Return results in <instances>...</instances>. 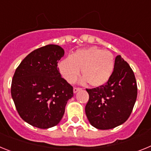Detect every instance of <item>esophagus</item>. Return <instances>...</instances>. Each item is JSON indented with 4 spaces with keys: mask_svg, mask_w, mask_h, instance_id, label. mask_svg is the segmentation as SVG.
Here are the masks:
<instances>
[{
    "mask_svg": "<svg viewBox=\"0 0 151 151\" xmlns=\"http://www.w3.org/2000/svg\"><path fill=\"white\" fill-rule=\"evenodd\" d=\"M82 88H76V87H75L74 88H73V92L74 93H77V92L78 91H80Z\"/></svg>",
    "mask_w": 151,
    "mask_h": 151,
    "instance_id": "obj_1",
    "label": "esophagus"
}]
</instances>
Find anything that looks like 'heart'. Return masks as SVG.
<instances>
[{"label":"heart","instance_id":"1","mask_svg":"<svg viewBox=\"0 0 151 151\" xmlns=\"http://www.w3.org/2000/svg\"><path fill=\"white\" fill-rule=\"evenodd\" d=\"M114 68L113 54L97 47L76 50L59 63L60 72L68 82L74 83L82 69V82H88L94 87L105 85L111 78Z\"/></svg>","mask_w":151,"mask_h":151}]
</instances>
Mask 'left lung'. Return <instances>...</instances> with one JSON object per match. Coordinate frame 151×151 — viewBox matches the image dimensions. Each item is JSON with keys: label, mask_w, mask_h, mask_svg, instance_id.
<instances>
[{"label": "left lung", "mask_w": 151, "mask_h": 151, "mask_svg": "<svg viewBox=\"0 0 151 151\" xmlns=\"http://www.w3.org/2000/svg\"><path fill=\"white\" fill-rule=\"evenodd\" d=\"M89 100L85 113L91 125L98 129H111L127 120L135 104L138 88L134 72L120 55L105 85L86 89Z\"/></svg>", "instance_id": "8db88e82"}]
</instances>
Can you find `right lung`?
Segmentation results:
<instances>
[{"mask_svg": "<svg viewBox=\"0 0 151 151\" xmlns=\"http://www.w3.org/2000/svg\"><path fill=\"white\" fill-rule=\"evenodd\" d=\"M60 46L48 45L31 52L13 75L11 95L19 115L29 125L48 129L60 122L73 88L61 77Z\"/></svg>", "mask_w": 151, "mask_h": 151, "instance_id": "add662e5", "label": "right lung"}]
</instances>
